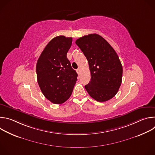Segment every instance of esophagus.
<instances>
[{
    "instance_id": "1",
    "label": "esophagus",
    "mask_w": 155,
    "mask_h": 155,
    "mask_svg": "<svg viewBox=\"0 0 155 155\" xmlns=\"http://www.w3.org/2000/svg\"><path fill=\"white\" fill-rule=\"evenodd\" d=\"M77 74H78V75H80V73H81V71H80V69H77Z\"/></svg>"
}]
</instances>
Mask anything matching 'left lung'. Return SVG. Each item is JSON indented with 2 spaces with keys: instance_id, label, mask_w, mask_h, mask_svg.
Here are the masks:
<instances>
[{
  "instance_id": "obj_1",
  "label": "left lung",
  "mask_w": 155,
  "mask_h": 155,
  "mask_svg": "<svg viewBox=\"0 0 155 155\" xmlns=\"http://www.w3.org/2000/svg\"><path fill=\"white\" fill-rule=\"evenodd\" d=\"M75 43L86 56L91 79L84 87L98 102L113 98L121 84L123 67L118 54L101 35L91 34L78 38Z\"/></svg>"
}]
</instances>
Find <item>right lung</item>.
Masks as SVG:
<instances>
[{
  "mask_svg": "<svg viewBox=\"0 0 155 155\" xmlns=\"http://www.w3.org/2000/svg\"><path fill=\"white\" fill-rule=\"evenodd\" d=\"M72 43V37L59 35L53 38L37 62L39 87L45 97L53 104H61L67 101L77 80V73L67 58Z\"/></svg>",
  "mask_w": 155,
  "mask_h": 155,
  "instance_id": "add662e5",
  "label": "right lung"
}]
</instances>
